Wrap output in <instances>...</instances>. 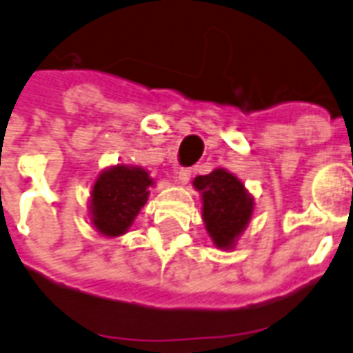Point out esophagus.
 Masks as SVG:
<instances>
[{"mask_svg": "<svg viewBox=\"0 0 353 353\" xmlns=\"http://www.w3.org/2000/svg\"><path fill=\"white\" fill-rule=\"evenodd\" d=\"M190 177H192V170L190 168H179L177 170V181L181 183V185H187L190 181Z\"/></svg>", "mask_w": 353, "mask_h": 353, "instance_id": "34e87169", "label": "esophagus"}]
</instances>
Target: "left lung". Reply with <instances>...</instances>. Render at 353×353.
Returning <instances> with one entry per match:
<instances>
[{
  "label": "left lung",
  "mask_w": 353,
  "mask_h": 353,
  "mask_svg": "<svg viewBox=\"0 0 353 353\" xmlns=\"http://www.w3.org/2000/svg\"><path fill=\"white\" fill-rule=\"evenodd\" d=\"M194 187L203 200V220L212 242L219 248H233L236 236L248 225L254 200L233 174L216 168L207 176H198Z\"/></svg>",
  "instance_id": "obj_1"
}]
</instances>
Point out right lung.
<instances>
[{
	"label": "right lung",
	"mask_w": 353,
	"mask_h": 353,
	"mask_svg": "<svg viewBox=\"0 0 353 353\" xmlns=\"http://www.w3.org/2000/svg\"><path fill=\"white\" fill-rule=\"evenodd\" d=\"M153 179L139 166H112L94 183L90 214L94 228L105 236L123 235L148 201Z\"/></svg>",
	"instance_id": "obj_1"
}]
</instances>
